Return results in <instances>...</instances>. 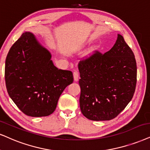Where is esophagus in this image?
Here are the masks:
<instances>
[{"mask_svg": "<svg viewBox=\"0 0 150 150\" xmlns=\"http://www.w3.org/2000/svg\"><path fill=\"white\" fill-rule=\"evenodd\" d=\"M73 77H74V80L75 81H78L79 79V73L77 71H75L73 73Z\"/></svg>", "mask_w": 150, "mask_h": 150, "instance_id": "esophagus-1", "label": "esophagus"}]
</instances>
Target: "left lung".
Masks as SVG:
<instances>
[{"mask_svg": "<svg viewBox=\"0 0 150 150\" xmlns=\"http://www.w3.org/2000/svg\"><path fill=\"white\" fill-rule=\"evenodd\" d=\"M79 105L89 120H109L132 100L135 92L137 67L134 52L122 35L111 50L79 62Z\"/></svg>", "mask_w": 150, "mask_h": 150, "instance_id": "8db88e82", "label": "left lung"}]
</instances>
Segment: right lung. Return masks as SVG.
Wrapping results in <instances>:
<instances>
[{
    "label": "right lung",
    "instance_id": "1",
    "mask_svg": "<svg viewBox=\"0 0 150 150\" xmlns=\"http://www.w3.org/2000/svg\"><path fill=\"white\" fill-rule=\"evenodd\" d=\"M51 57L30 32L21 36L7 55V93L18 109L29 116L52 114L62 92L73 81L72 72L58 69Z\"/></svg>",
    "mask_w": 150,
    "mask_h": 150
}]
</instances>
